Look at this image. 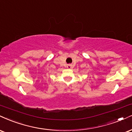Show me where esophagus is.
I'll return each instance as SVG.
<instances>
[{
    "label": "esophagus",
    "instance_id": "esophagus-1",
    "mask_svg": "<svg viewBox=\"0 0 132 132\" xmlns=\"http://www.w3.org/2000/svg\"><path fill=\"white\" fill-rule=\"evenodd\" d=\"M67 68L68 69H71L72 68V65L71 64H68L67 65Z\"/></svg>",
    "mask_w": 132,
    "mask_h": 132
}]
</instances>
